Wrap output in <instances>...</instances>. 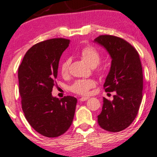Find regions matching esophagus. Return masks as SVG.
<instances>
[{"label":"esophagus","instance_id":"obj_1","mask_svg":"<svg viewBox=\"0 0 157 157\" xmlns=\"http://www.w3.org/2000/svg\"><path fill=\"white\" fill-rule=\"evenodd\" d=\"M89 99V97H81V98H80V99H79V100H80V101H86V100L87 99Z\"/></svg>","mask_w":157,"mask_h":157}]
</instances>
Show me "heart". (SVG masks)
Wrapping results in <instances>:
<instances>
[{
	"label": "heart",
	"instance_id": "b5f03b06",
	"mask_svg": "<svg viewBox=\"0 0 157 157\" xmlns=\"http://www.w3.org/2000/svg\"><path fill=\"white\" fill-rule=\"evenodd\" d=\"M80 56L86 63L91 68H95L99 65L101 60L99 52L93 47L87 46L82 49ZM71 63V58L65 59L60 64V71L63 75H66L69 71V68ZM99 73H101V69H99ZM96 86L95 81L93 80H78L75 81L70 86V90L73 93L79 95H87L90 88Z\"/></svg>",
	"mask_w": 157,
	"mask_h": 157
}]
</instances>
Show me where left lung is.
Returning a JSON list of instances; mask_svg holds the SVG:
<instances>
[{"instance_id": "left-lung-1", "label": "left lung", "mask_w": 157, "mask_h": 157, "mask_svg": "<svg viewBox=\"0 0 157 157\" xmlns=\"http://www.w3.org/2000/svg\"><path fill=\"white\" fill-rule=\"evenodd\" d=\"M94 42L106 49L112 58L104 88L107 92H116L113 101L103 98L98 124L106 131L118 132L133 122L142 101L143 77L140 59L132 45L120 37L101 35L94 39Z\"/></svg>"}]
</instances>
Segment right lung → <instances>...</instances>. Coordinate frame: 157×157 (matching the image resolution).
<instances>
[{
  "label": "right lung",
  "mask_w": 157,
  "mask_h": 157,
  "mask_svg": "<svg viewBox=\"0 0 157 157\" xmlns=\"http://www.w3.org/2000/svg\"><path fill=\"white\" fill-rule=\"evenodd\" d=\"M69 39L58 38L37 43L25 55L18 69L22 109L33 129L48 137H56L73 121L77 99L52 96L59 60L69 47Z\"/></svg>",
  "instance_id": "right-lung-1"
}]
</instances>
